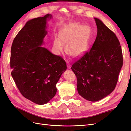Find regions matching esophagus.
Listing matches in <instances>:
<instances>
[{
	"label": "esophagus",
	"instance_id": "esophagus-1",
	"mask_svg": "<svg viewBox=\"0 0 131 131\" xmlns=\"http://www.w3.org/2000/svg\"><path fill=\"white\" fill-rule=\"evenodd\" d=\"M66 63H67V68H69V69H70V67H71V66H70V63H69V62H68V61H66Z\"/></svg>",
	"mask_w": 131,
	"mask_h": 131
}]
</instances>
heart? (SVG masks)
<instances>
[{
	"instance_id": "obj_1",
	"label": "heart",
	"mask_w": 131,
	"mask_h": 131,
	"mask_svg": "<svg viewBox=\"0 0 131 131\" xmlns=\"http://www.w3.org/2000/svg\"><path fill=\"white\" fill-rule=\"evenodd\" d=\"M90 37V31L81 25L74 24L65 28L55 37L52 47L57 54L62 53L66 45V52L72 57H78L86 50Z\"/></svg>"
}]
</instances>
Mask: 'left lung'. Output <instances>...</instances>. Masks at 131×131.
<instances>
[{
  "label": "left lung",
  "instance_id": "left-lung-1",
  "mask_svg": "<svg viewBox=\"0 0 131 131\" xmlns=\"http://www.w3.org/2000/svg\"><path fill=\"white\" fill-rule=\"evenodd\" d=\"M94 19L96 40L90 50L72 67L79 94L91 102L100 101L113 92L123 64L121 47L115 34L100 19Z\"/></svg>",
  "mask_w": 131,
  "mask_h": 131
}]
</instances>
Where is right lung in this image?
Returning <instances> with one entry per match:
<instances>
[{
  "label": "right lung",
  "instance_id": "obj_1",
  "mask_svg": "<svg viewBox=\"0 0 131 131\" xmlns=\"http://www.w3.org/2000/svg\"><path fill=\"white\" fill-rule=\"evenodd\" d=\"M48 14L28 21L14 38L11 49L12 77L23 97L39 105L56 93V84L67 69L65 61L43 47Z\"/></svg>",
  "mask_w": 131,
  "mask_h": 131
}]
</instances>
